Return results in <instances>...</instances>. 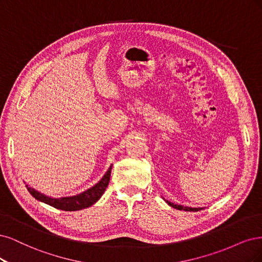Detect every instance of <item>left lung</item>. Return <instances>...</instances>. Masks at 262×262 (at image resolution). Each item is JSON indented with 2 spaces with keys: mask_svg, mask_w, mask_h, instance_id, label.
Instances as JSON below:
<instances>
[{
  "mask_svg": "<svg viewBox=\"0 0 262 262\" xmlns=\"http://www.w3.org/2000/svg\"><path fill=\"white\" fill-rule=\"evenodd\" d=\"M165 201H166V204H167L168 206H171V207H173V208H175V209H177V210H184V211H199V210L202 209V208L183 207V206H181V205H175V204H173V202H170V201H167V200H165Z\"/></svg>",
  "mask_w": 262,
  "mask_h": 262,
  "instance_id": "obj_1",
  "label": "left lung"
}]
</instances>
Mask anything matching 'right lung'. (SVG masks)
Instances as JSON below:
<instances>
[{
  "label": "right lung",
  "mask_w": 262,
  "mask_h": 262,
  "mask_svg": "<svg viewBox=\"0 0 262 262\" xmlns=\"http://www.w3.org/2000/svg\"><path fill=\"white\" fill-rule=\"evenodd\" d=\"M111 170H112V165L108 167V170L104 174L102 179L98 182L95 186H92L91 188L85 190L83 192L78 193L76 196L72 197H62V198H52L43 195L36 189H33L29 187L28 185H26V187L28 191L31 193L32 197H35L37 200L45 202V204L52 206L56 209L64 210V211H77L81 209H86L90 206H92L97 202L101 196L103 195L104 190L106 189L108 182H110V176H111Z\"/></svg>",
  "instance_id": "1"
}]
</instances>
